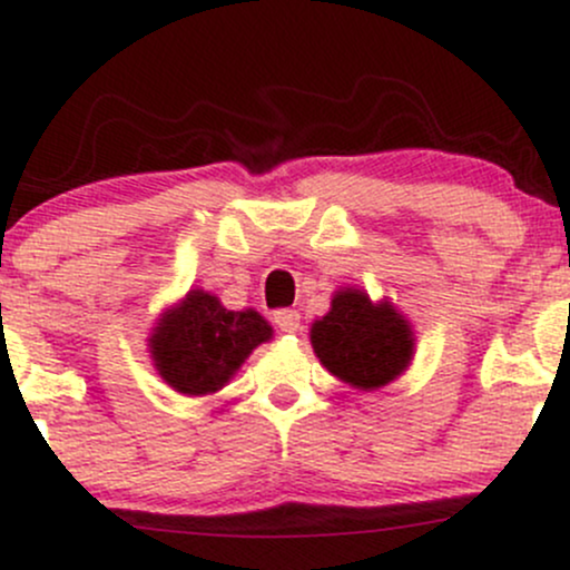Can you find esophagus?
I'll list each match as a JSON object with an SVG mask.
<instances>
[{
  "instance_id": "esophagus-1",
  "label": "esophagus",
  "mask_w": 570,
  "mask_h": 570,
  "mask_svg": "<svg viewBox=\"0 0 570 570\" xmlns=\"http://www.w3.org/2000/svg\"><path fill=\"white\" fill-rule=\"evenodd\" d=\"M273 324H276L281 332H289V335H292V332L299 330V313L297 311H286V307H284V311L273 313Z\"/></svg>"
}]
</instances>
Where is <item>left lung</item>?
<instances>
[{"label": "left lung", "mask_w": 570, "mask_h": 570, "mask_svg": "<svg viewBox=\"0 0 570 570\" xmlns=\"http://www.w3.org/2000/svg\"><path fill=\"white\" fill-rule=\"evenodd\" d=\"M311 345L332 375L358 391L396 381L415 353L407 318L391 303H372L362 289L332 297L330 313L311 326Z\"/></svg>", "instance_id": "8db88e82"}]
</instances>
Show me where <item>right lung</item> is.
Masks as SVG:
<instances>
[{"label":"right lung","mask_w":570,"mask_h":570,"mask_svg":"<svg viewBox=\"0 0 570 570\" xmlns=\"http://www.w3.org/2000/svg\"><path fill=\"white\" fill-rule=\"evenodd\" d=\"M273 337V326L257 311H227L219 297L189 289L168 307L149 337L158 375L187 396L217 394L240 370L248 353Z\"/></svg>","instance_id":"add662e5"}]
</instances>
